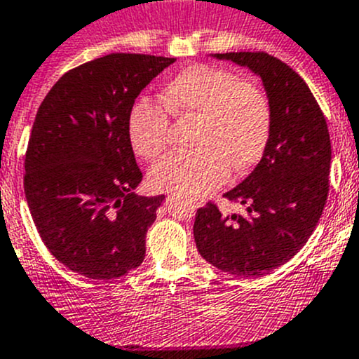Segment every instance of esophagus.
I'll return each mask as SVG.
<instances>
[{
    "mask_svg": "<svg viewBox=\"0 0 359 359\" xmlns=\"http://www.w3.org/2000/svg\"><path fill=\"white\" fill-rule=\"evenodd\" d=\"M169 201H170V199H167V204H169ZM201 206H204V201H203V199L196 201V203H194V208H201Z\"/></svg>",
    "mask_w": 359,
    "mask_h": 359,
    "instance_id": "obj_1",
    "label": "esophagus"
}]
</instances>
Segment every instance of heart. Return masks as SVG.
<instances>
[{"instance_id":"1","label":"heart","mask_w":359,"mask_h":359,"mask_svg":"<svg viewBox=\"0 0 359 359\" xmlns=\"http://www.w3.org/2000/svg\"><path fill=\"white\" fill-rule=\"evenodd\" d=\"M162 104L176 118H197L190 153L165 156L149 170L158 192L196 197L227 182L231 167L247 172L262 158L273 126V109L261 86L241 81L225 68L192 65L163 88ZM160 105L139 100L128 114V137L142 158L167 146L169 116Z\"/></svg>"}]
</instances>
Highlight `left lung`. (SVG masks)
Returning <instances> with one entry per match:
<instances>
[{
	"label": "left lung",
	"mask_w": 359,
	"mask_h": 359,
	"mask_svg": "<svg viewBox=\"0 0 359 359\" xmlns=\"http://www.w3.org/2000/svg\"><path fill=\"white\" fill-rule=\"evenodd\" d=\"M211 57L257 75L271 102L273 126L255 169L224 194L247 206V217H224L208 203L197 210L194 238L215 268L234 276H262L302 250L323 215L330 190V132L312 91L284 61L266 53Z\"/></svg>",
	"instance_id": "obj_1"
}]
</instances>
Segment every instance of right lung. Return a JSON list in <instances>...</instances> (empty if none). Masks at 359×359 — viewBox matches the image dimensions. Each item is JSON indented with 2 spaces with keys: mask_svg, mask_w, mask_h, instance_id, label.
I'll return each instance as SVG.
<instances>
[{
  "mask_svg": "<svg viewBox=\"0 0 359 359\" xmlns=\"http://www.w3.org/2000/svg\"><path fill=\"white\" fill-rule=\"evenodd\" d=\"M174 57L107 54L50 88L24 160V192L40 238L68 269L112 280L141 266L163 196L142 180L128 137L135 98Z\"/></svg>",
  "mask_w": 359,
  "mask_h": 359,
  "instance_id": "obj_1",
  "label": "right lung"
}]
</instances>
